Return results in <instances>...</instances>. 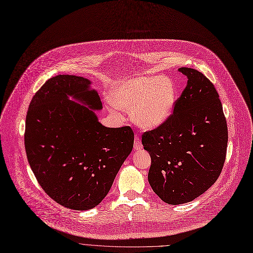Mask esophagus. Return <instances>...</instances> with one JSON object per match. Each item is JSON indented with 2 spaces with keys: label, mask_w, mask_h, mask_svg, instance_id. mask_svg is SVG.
<instances>
[{
  "label": "esophagus",
  "mask_w": 253,
  "mask_h": 253,
  "mask_svg": "<svg viewBox=\"0 0 253 253\" xmlns=\"http://www.w3.org/2000/svg\"><path fill=\"white\" fill-rule=\"evenodd\" d=\"M133 148L134 150H141L142 149V144H141V140L139 137H134V141H133Z\"/></svg>",
  "instance_id": "obj_1"
}]
</instances>
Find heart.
Here are the masks:
<instances>
[{
	"instance_id": "1",
	"label": "heart",
	"mask_w": 253,
	"mask_h": 253,
	"mask_svg": "<svg viewBox=\"0 0 253 253\" xmlns=\"http://www.w3.org/2000/svg\"><path fill=\"white\" fill-rule=\"evenodd\" d=\"M111 103L118 108L131 109L133 123L143 128L162 125L171 114L176 100L173 82L161 76H140L116 83Z\"/></svg>"
}]
</instances>
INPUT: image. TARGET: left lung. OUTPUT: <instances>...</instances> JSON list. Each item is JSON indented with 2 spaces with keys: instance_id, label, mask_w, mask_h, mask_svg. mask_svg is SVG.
I'll return each mask as SVG.
<instances>
[{
  "instance_id": "left-lung-1",
  "label": "left lung",
  "mask_w": 253,
  "mask_h": 253,
  "mask_svg": "<svg viewBox=\"0 0 253 253\" xmlns=\"http://www.w3.org/2000/svg\"><path fill=\"white\" fill-rule=\"evenodd\" d=\"M179 72L188 80L173 113L142 134L152 160L149 183L169 205L191 202L216 182L228 143L227 122L215 86L197 70L180 68Z\"/></svg>"
}]
</instances>
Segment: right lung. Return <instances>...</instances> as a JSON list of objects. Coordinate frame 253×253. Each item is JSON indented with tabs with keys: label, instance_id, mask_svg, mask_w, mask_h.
<instances>
[{
	"label": "right lung",
	"instance_id": "right-lung-1",
	"mask_svg": "<svg viewBox=\"0 0 253 253\" xmlns=\"http://www.w3.org/2000/svg\"><path fill=\"white\" fill-rule=\"evenodd\" d=\"M90 84L82 77H52L32 97L25 124L26 155L38 183L54 202L76 211L102 202L133 146L131 127H106L97 120L92 109L102 103Z\"/></svg>",
	"mask_w": 253,
	"mask_h": 253
}]
</instances>
